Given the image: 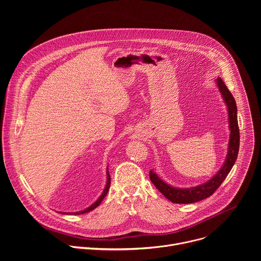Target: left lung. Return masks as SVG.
I'll list each match as a JSON object with an SVG mask.
<instances>
[{
  "label": "left lung",
  "instance_id": "1",
  "mask_svg": "<svg viewBox=\"0 0 261 261\" xmlns=\"http://www.w3.org/2000/svg\"><path fill=\"white\" fill-rule=\"evenodd\" d=\"M217 87L220 90V93L224 99L227 109H228V122H229V129H230V136H229V143H228V151L226 155V160L224 164L222 165L220 170L206 182L202 185L195 186V187L181 189L175 188L172 186H169L165 181H163L153 170L150 171V178L152 182L155 185V187L171 202L173 203H193L200 201L204 198L210 197L215 191L220 187V185L223 182L231 170L232 166L236 163L239 154V147H240V130L238 124V108L237 103L225 86L223 81L218 77L217 79Z\"/></svg>",
  "mask_w": 261,
  "mask_h": 261
}]
</instances>
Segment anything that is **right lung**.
<instances>
[{
  "mask_svg": "<svg viewBox=\"0 0 261 261\" xmlns=\"http://www.w3.org/2000/svg\"><path fill=\"white\" fill-rule=\"evenodd\" d=\"M106 174H107V180H106V186H105V188H104V190H103V192H102V194H101V196L91 205V206H89V207H87L86 210H84V211H81V212H76V213H72V214H74V215H82V214H85V213H89V212H91V211H93L94 208H96L100 203H101V201L103 200V198L106 196V194H107V192H108V190H109V186H110V175H109V172H108V167H107V170H106ZM65 214V213H64Z\"/></svg>",
  "mask_w": 261,
  "mask_h": 261,
  "instance_id": "right-lung-1",
  "label": "right lung"
}]
</instances>
